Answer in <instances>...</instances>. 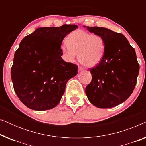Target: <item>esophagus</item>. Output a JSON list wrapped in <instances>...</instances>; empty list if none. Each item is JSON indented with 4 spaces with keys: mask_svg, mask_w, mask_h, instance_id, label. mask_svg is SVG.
Returning <instances> with one entry per match:
<instances>
[{
    "mask_svg": "<svg viewBox=\"0 0 146 146\" xmlns=\"http://www.w3.org/2000/svg\"><path fill=\"white\" fill-rule=\"evenodd\" d=\"M82 70H84V68L80 66H78V71L79 72H81V71H82Z\"/></svg>",
    "mask_w": 146,
    "mask_h": 146,
    "instance_id": "obj_1",
    "label": "esophagus"
}]
</instances>
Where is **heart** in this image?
I'll list each match as a JSON object with an SVG mask.
<instances>
[{"mask_svg":"<svg viewBox=\"0 0 146 146\" xmlns=\"http://www.w3.org/2000/svg\"><path fill=\"white\" fill-rule=\"evenodd\" d=\"M66 43L67 46L62 47V52L68 62L74 61L78 54L82 64L93 67L100 63L104 55L105 41L99 35L76 30L67 36Z\"/></svg>","mask_w":146,"mask_h":146,"instance_id":"b5f03b06","label":"heart"}]
</instances>
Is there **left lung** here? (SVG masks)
<instances>
[{
	"mask_svg": "<svg viewBox=\"0 0 146 146\" xmlns=\"http://www.w3.org/2000/svg\"><path fill=\"white\" fill-rule=\"evenodd\" d=\"M87 29L103 38L106 49L100 63L90 69L92 81L86 94L95 106L110 108L126 100L134 90L139 70L136 54L122 34L106 28Z\"/></svg>",
	"mask_w": 146,
	"mask_h": 146,
	"instance_id": "obj_1",
	"label": "left lung"
}]
</instances>
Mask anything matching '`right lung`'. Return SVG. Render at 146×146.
I'll use <instances>...</instances> for the list:
<instances>
[{
	"label": "right lung",
	"mask_w": 146,
	"mask_h": 146,
	"mask_svg": "<svg viewBox=\"0 0 146 146\" xmlns=\"http://www.w3.org/2000/svg\"><path fill=\"white\" fill-rule=\"evenodd\" d=\"M78 27L39 28L22 40L11 74L15 92L29 108L43 111L54 108L68 80L77 74L78 66L62 58L61 44L66 36Z\"/></svg>",
	"instance_id": "1"
}]
</instances>
